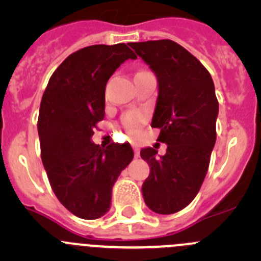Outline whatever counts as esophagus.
Returning <instances> with one entry per match:
<instances>
[{"instance_id": "34e87169", "label": "esophagus", "mask_w": 261, "mask_h": 261, "mask_svg": "<svg viewBox=\"0 0 261 261\" xmlns=\"http://www.w3.org/2000/svg\"><path fill=\"white\" fill-rule=\"evenodd\" d=\"M134 152H135V156L139 158L140 156V149H139V146H134Z\"/></svg>"}]
</instances>
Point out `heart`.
<instances>
[{
  "label": "heart",
  "mask_w": 261,
  "mask_h": 261,
  "mask_svg": "<svg viewBox=\"0 0 261 261\" xmlns=\"http://www.w3.org/2000/svg\"><path fill=\"white\" fill-rule=\"evenodd\" d=\"M140 122H141V116L138 114H130L125 116V118H123V123H125L126 128H127L131 134L135 133Z\"/></svg>",
  "instance_id": "b5f03b06"
}]
</instances>
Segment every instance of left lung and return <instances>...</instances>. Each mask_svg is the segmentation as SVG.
Segmentation results:
<instances>
[{
	"mask_svg": "<svg viewBox=\"0 0 261 261\" xmlns=\"http://www.w3.org/2000/svg\"><path fill=\"white\" fill-rule=\"evenodd\" d=\"M158 80V98L151 126L159 127L158 141L165 155L141 149L150 174L143 183L145 204L159 215L188 206L207 174L216 143L218 102L208 70L196 57L172 40L131 43Z\"/></svg>",
	"mask_w": 261,
	"mask_h": 261,
	"instance_id": "8db88e82",
	"label": "left lung"
}]
</instances>
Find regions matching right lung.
Wrapping results in <instances>:
<instances>
[{
    "label": "right lung",
    "instance_id": "right-lung-1",
    "mask_svg": "<svg viewBox=\"0 0 261 261\" xmlns=\"http://www.w3.org/2000/svg\"><path fill=\"white\" fill-rule=\"evenodd\" d=\"M136 55L126 44L92 45L70 54L50 77L39 111L41 160L53 192L77 217L110 211L112 186L134 158L128 143H92L105 117V89L118 67Z\"/></svg>",
    "mask_w": 261,
    "mask_h": 261
}]
</instances>
